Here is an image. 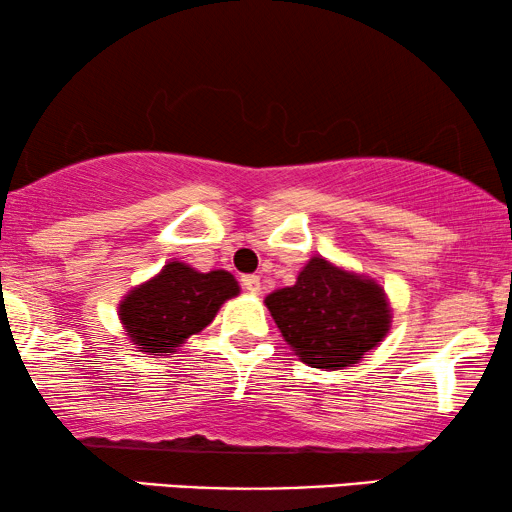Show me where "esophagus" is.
Segmentation results:
<instances>
[{"label": "esophagus", "mask_w": 512, "mask_h": 512, "mask_svg": "<svg viewBox=\"0 0 512 512\" xmlns=\"http://www.w3.org/2000/svg\"><path fill=\"white\" fill-rule=\"evenodd\" d=\"M242 286L249 293H254V296H256V293H261V277H258V275H244L242 277Z\"/></svg>", "instance_id": "esophagus-1"}]
</instances>
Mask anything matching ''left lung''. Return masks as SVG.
<instances>
[{"label":"left lung","instance_id":"1","mask_svg":"<svg viewBox=\"0 0 512 512\" xmlns=\"http://www.w3.org/2000/svg\"><path fill=\"white\" fill-rule=\"evenodd\" d=\"M272 319L298 356L321 370H342L366 359L387 338L391 300L375 277L314 254L296 284L265 296Z\"/></svg>","mask_w":512,"mask_h":512}]
</instances>
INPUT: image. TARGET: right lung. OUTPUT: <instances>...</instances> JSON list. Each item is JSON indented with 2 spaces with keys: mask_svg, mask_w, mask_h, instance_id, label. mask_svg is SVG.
I'll return each mask as SVG.
<instances>
[{
  "mask_svg": "<svg viewBox=\"0 0 512 512\" xmlns=\"http://www.w3.org/2000/svg\"><path fill=\"white\" fill-rule=\"evenodd\" d=\"M235 296H240V284L228 270L200 272L172 258L151 279L125 293L118 303V321L137 352L158 359L179 352Z\"/></svg>",
  "mask_w": 512,
  "mask_h": 512,
  "instance_id": "obj_1",
  "label": "right lung"
}]
</instances>
